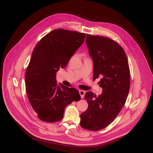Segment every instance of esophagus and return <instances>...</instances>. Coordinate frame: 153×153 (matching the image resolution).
<instances>
[{
  "instance_id": "obj_1",
  "label": "esophagus",
  "mask_w": 153,
  "mask_h": 153,
  "mask_svg": "<svg viewBox=\"0 0 153 153\" xmlns=\"http://www.w3.org/2000/svg\"><path fill=\"white\" fill-rule=\"evenodd\" d=\"M79 94H80V95H81V99H83L84 97V95L85 94V92L84 91H82V90H80L79 91Z\"/></svg>"
}]
</instances>
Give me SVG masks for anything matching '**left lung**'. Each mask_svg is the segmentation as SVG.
I'll use <instances>...</instances> for the list:
<instances>
[{
	"instance_id": "obj_1",
	"label": "left lung",
	"mask_w": 153,
	"mask_h": 153,
	"mask_svg": "<svg viewBox=\"0 0 153 153\" xmlns=\"http://www.w3.org/2000/svg\"><path fill=\"white\" fill-rule=\"evenodd\" d=\"M86 45L94 63V79L102 93L85 94L87 109L81 115L80 125L86 130L98 131L107 127L121 111L130 90V74L123 48L108 38L87 35Z\"/></svg>"
}]
</instances>
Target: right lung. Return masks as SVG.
<instances>
[{
	"mask_svg": "<svg viewBox=\"0 0 153 153\" xmlns=\"http://www.w3.org/2000/svg\"><path fill=\"white\" fill-rule=\"evenodd\" d=\"M85 35L54 30L40 40L32 53L25 73L26 90L32 108L42 121H60L69 104L81 100L77 89L58 84L56 77L84 42Z\"/></svg>",
	"mask_w": 153,
	"mask_h": 153,
	"instance_id": "right-lung-1",
	"label": "right lung"
}]
</instances>
